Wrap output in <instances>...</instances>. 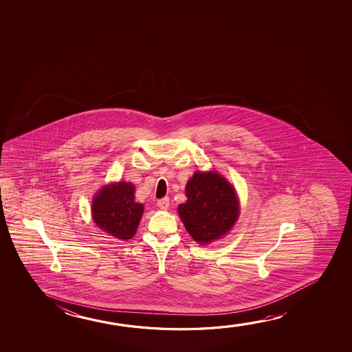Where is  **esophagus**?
<instances>
[{"mask_svg":"<svg viewBox=\"0 0 352 352\" xmlns=\"http://www.w3.org/2000/svg\"><path fill=\"white\" fill-rule=\"evenodd\" d=\"M157 206H159V208L161 209V210H167L169 207V198H161L159 202H157Z\"/></svg>","mask_w":352,"mask_h":352,"instance_id":"esophagus-1","label":"esophagus"}]
</instances>
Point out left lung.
<instances>
[{
    "label": "left lung",
    "mask_w": 352,
    "mask_h": 352,
    "mask_svg": "<svg viewBox=\"0 0 352 352\" xmlns=\"http://www.w3.org/2000/svg\"><path fill=\"white\" fill-rule=\"evenodd\" d=\"M185 192L188 201L179 204V217L193 241L208 244L231 231L239 217V201L221 174L196 172Z\"/></svg>",
    "instance_id": "1"
}]
</instances>
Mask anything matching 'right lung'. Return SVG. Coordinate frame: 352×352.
Listing matches in <instances>:
<instances>
[{
	"label": "right lung",
	"mask_w": 352,
	"mask_h": 352,
	"mask_svg": "<svg viewBox=\"0 0 352 352\" xmlns=\"http://www.w3.org/2000/svg\"><path fill=\"white\" fill-rule=\"evenodd\" d=\"M135 186L119 182L108 184L92 199L91 214L98 228L120 241L135 236L144 206L135 201Z\"/></svg>",
	"instance_id": "add662e5"
}]
</instances>
